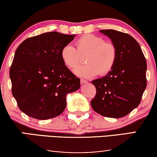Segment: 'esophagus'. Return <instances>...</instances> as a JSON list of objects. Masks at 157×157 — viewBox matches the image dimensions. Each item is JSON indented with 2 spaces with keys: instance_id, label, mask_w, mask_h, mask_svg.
<instances>
[{
  "instance_id": "1",
  "label": "esophagus",
  "mask_w": 157,
  "mask_h": 157,
  "mask_svg": "<svg viewBox=\"0 0 157 157\" xmlns=\"http://www.w3.org/2000/svg\"><path fill=\"white\" fill-rule=\"evenodd\" d=\"M80 81H81V84H83V83H86L88 82V81H87L86 80H85V79H83V78H81Z\"/></svg>"
}]
</instances>
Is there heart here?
Segmentation results:
<instances>
[{"label":"heart","instance_id":"heart-1","mask_svg":"<svg viewBox=\"0 0 157 157\" xmlns=\"http://www.w3.org/2000/svg\"><path fill=\"white\" fill-rule=\"evenodd\" d=\"M76 49L68 44L62 47L60 56L64 65L68 68H76L81 56L86 54V64L77 68L74 74L83 78H92L98 74L105 76L114 66L117 59V48L113 43L94 34H86L76 41Z\"/></svg>","mask_w":157,"mask_h":157}]
</instances>
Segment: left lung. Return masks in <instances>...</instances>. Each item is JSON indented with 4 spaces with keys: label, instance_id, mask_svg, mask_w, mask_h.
Listing matches in <instances>:
<instances>
[{
    "label": "left lung",
    "instance_id": "8db88e82",
    "mask_svg": "<svg viewBox=\"0 0 157 157\" xmlns=\"http://www.w3.org/2000/svg\"><path fill=\"white\" fill-rule=\"evenodd\" d=\"M99 31L117 47V59L109 74L91 81L96 94L91 105L101 116L121 118L140 104L147 87V61L138 42L129 34L112 29Z\"/></svg>",
    "mask_w": 157,
    "mask_h": 157
}]
</instances>
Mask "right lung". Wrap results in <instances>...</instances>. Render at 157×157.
I'll return each mask as SVG.
<instances>
[{"label":"right lung","mask_w":157,"mask_h":157,"mask_svg":"<svg viewBox=\"0 0 157 157\" xmlns=\"http://www.w3.org/2000/svg\"><path fill=\"white\" fill-rule=\"evenodd\" d=\"M75 35L48 32L27 38L15 52L10 68L12 94L21 111L34 119L58 117L66 95L80 88V78L64 65L60 52Z\"/></svg>","instance_id":"obj_1"}]
</instances>
